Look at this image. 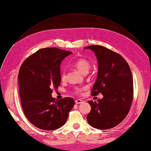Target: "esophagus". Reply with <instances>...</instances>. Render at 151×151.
I'll return each mask as SVG.
<instances>
[{
  "mask_svg": "<svg viewBox=\"0 0 151 151\" xmlns=\"http://www.w3.org/2000/svg\"><path fill=\"white\" fill-rule=\"evenodd\" d=\"M83 102V100L80 99H76V100H75V103H76V104H81V103H82Z\"/></svg>",
  "mask_w": 151,
  "mask_h": 151,
  "instance_id": "esophagus-1",
  "label": "esophagus"
}]
</instances>
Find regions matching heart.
Instances as JSON below:
<instances>
[{
    "instance_id": "b5f03b06",
    "label": "heart",
    "mask_w": 151,
    "mask_h": 151,
    "mask_svg": "<svg viewBox=\"0 0 151 151\" xmlns=\"http://www.w3.org/2000/svg\"><path fill=\"white\" fill-rule=\"evenodd\" d=\"M73 66L76 68L79 71L83 74H87L91 67V64L88 60L86 59H78L73 63ZM61 79L62 81H65L66 79V76L64 71H62L61 73ZM84 89V87H76L73 89V92L75 94H81Z\"/></svg>"
}]
</instances>
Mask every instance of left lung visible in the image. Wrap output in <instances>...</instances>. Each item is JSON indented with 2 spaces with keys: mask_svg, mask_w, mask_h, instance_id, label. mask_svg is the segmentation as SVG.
I'll return each mask as SVG.
<instances>
[{
  "mask_svg": "<svg viewBox=\"0 0 151 151\" xmlns=\"http://www.w3.org/2000/svg\"><path fill=\"white\" fill-rule=\"evenodd\" d=\"M96 56L98 73L91 92L92 96L103 95L98 101H88L91 110L87 116L88 124L99 129L112 128L123 121L134 99L131 70L119 54L105 47L90 45Z\"/></svg>",
  "mask_w": 151,
  "mask_h": 151,
  "instance_id": "left-lung-1",
  "label": "left lung"
}]
</instances>
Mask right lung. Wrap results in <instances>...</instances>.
I'll return each instance as SVG.
<instances>
[{"mask_svg": "<svg viewBox=\"0 0 151 151\" xmlns=\"http://www.w3.org/2000/svg\"><path fill=\"white\" fill-rule=\"evenodd\" d=\"M72 53L53 47L39 49L28 56L19 69L23 111L29 122L39 129L53 130L62 127L75 105L70 97L59 100L52 97L53 89L61 84V61Z\"/></svg>", "mask_w": 151, "mask_h": 151, "instance_id": "obj_1", "label": "right lung"}]
</instances>
